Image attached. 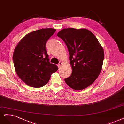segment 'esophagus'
I'll return each mask as SVG.
<instances>
[{"instance_id": "34e87169", "label": "esophagus", "mask_w": 124, "mask_h": 124, "mask_svg": "<svg viewBox=\"0 0 124 124\" xmlns=\"http://www.w3.org/2000/svg\"><path fill=\"white\" fill-rule=\"evenodd\" d=\"M62 63L61 62H60L59 63V64H58V67H61V66L62 65Z\"/></svg>"}]
</instances>
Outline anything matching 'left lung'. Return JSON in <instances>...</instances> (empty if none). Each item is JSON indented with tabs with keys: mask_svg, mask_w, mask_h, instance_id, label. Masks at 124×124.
Masks as SVG:
<instances>
[{
	"mask_svg": "<svg viewBox=\"0 0 124 124\" xmlns=\"http://www.w3.org/2000/svg\"><path fill=\"white\" fill-rule=\"evenodd\" d=\"M69 50L72 73L65 79L75 90L85 89L91 85L102 70L104 51L96 37L85 28H64L57 34Z\"/></svg>",
	"mask_w": 124,
	"mask_h": 124,
	"instance_id": "obj_1",
	"label": "left lung"
}]
</instances>
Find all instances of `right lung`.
<instances>
[{"label": "right lung", "mask_w": 124, "mask_h": 124, "mask_svg": "<svg viewBox=\"0 0 124 124\" xmlns=\"http://www.w3.org/2000/svg\"><path fill=\"white\" fill-rule=\"evenodd\" d=\"M56 31L43 28L26 34L16 46L13 60L16 73L26 85L41 87L49 81L51 74L58 70L49 62L46 43Z\"/></svg>", "instance_id": "add662e5"}]
</instances>
